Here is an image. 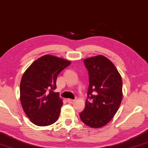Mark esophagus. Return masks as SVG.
Here are the masks:
<instances>
[{
    "label": "esophagus",
    "mask_w": 148,
    "mask_h": 148,
    "mask_svg": "<svg viewBox=\"0 0 148 148\" xmlns=\"http://www.w3.org/2000/svg\"><path fill=\"white\" fill-rule=\"evenodd\" d=\"M67 101H68V103H73L74 102V100H72V99H67Z\"/></svg>",
    "instance_id": "1"
}]
</instances>
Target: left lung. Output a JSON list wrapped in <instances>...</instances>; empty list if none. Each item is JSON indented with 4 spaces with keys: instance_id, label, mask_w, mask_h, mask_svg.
I'll list each match as a JSON object with an SVG mask.
<instances>
[{
    "instance_id": "1",
    "label": "left lung",
    "mask_w": 148,
    "mask_h": 148,
    "mask_svg": "<svg viewBox=\"0 0 148 148\" xmlns=\"http://www.w3.org/2000/svg\"><path fill=\"white\" fill-rule=\"evenodd\" d=\"M84 64L89 86L85 108L79 117L90 127H101L113 118L119 108L123 96L122 77L114 64L101 55L85 59Z\"/></svg>"
}]
</instances>
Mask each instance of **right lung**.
I'll return each instance as SVG.
<instances>
[{
  "mask_svg": "<svg viewBox=\"0 0 148 148\" xmlns=\"http://www.w3.org/2000/svg\"><path fill=\"white\" fill-rule=\"evenodd\" d=\"M71 64L56 56L45 55L36 60L23 74L20 100L24 111L35 125L47 126L60 116L63 101L55 92L58 74Z\"/></svg>",
  "mask_w": 148,
  "mask_h": 148,
  "instance_id": "obj_1",
  "label": "right lung"
}]
</instances>
